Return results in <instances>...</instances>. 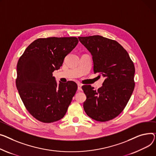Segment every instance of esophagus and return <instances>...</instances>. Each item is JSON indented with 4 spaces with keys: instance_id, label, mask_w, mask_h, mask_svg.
Returning a JSON list of instances; mask_svg holds the SVG:
<instances>
[{
    "instance_id": "1",
    "label": "esophagus",
    "mask_w": 156,
    "mask_h": 156,
    "mask_svg": "<svg viewBox=\"0 0 156 156\" xmlns=\"http://www.w3.org/2000/svg\"><path fill=\"white\" fill-rule=\"evenodd\" d=\"M81 87H82V85L80 84V83H78V90H81Z\"/></svg>"
}]
</instances>
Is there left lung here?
<instances>
[{
	"label": "left lung",
	"instance_id": "left-lung-1",
	"mask_svg": "<svg viewBox=\"0 0 156 156\" xmlns=\"http://www.w3.org/2000/svg\"><path fill=\"white\" fill-rule=\"evenodd\" d=\"M91 53L93 71L105 77L98 90L91 85L82 89L87 96L83 108L87 115L98 122L117 117L127 105L134 90L135 66L127 51L116 41L96 35L78 37Z\"/></svg>",
	"mask_w": 156,
	"mask_h": 156
}]
</instances>
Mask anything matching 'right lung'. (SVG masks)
<instances>
[{
  "mask_svg": "<svg viewBox=\"0 0 156 156\" xmlns=\"http://www.w3.org/2000/svg\"><path fill=\"white\" fill-rule=\"evenodd\" d=\"M78 43L75 37L39 38L31 43L17 65L16 87L24 106L44 123L63 118L77 90L75 82L58 84L53 72Z\"/></svg>",
  "mask_w": 156,
  "mask_h": 156,
  "instance_id": "add662e5",
  "label": "right lung"
}]
</instances>
